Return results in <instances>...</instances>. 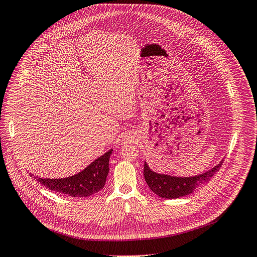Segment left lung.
Here are the masks:
<instances>
[{
  "mask_svg": "<svg viewBox=\"0 0 257 257\" xmlns=\"http://www.w3.org/2000/svg\"><path fill=\"white\" fill-rule=\"evenodd\" d=\"M222 162L223 160L207 172L193 177H176L159 174L151 170L147 162H145L144 177L149 188L156 195L165 199H177L192 194L197 187L210 181L215 173L221 167Z\"/></svg>",
  "mask_w": 257,
  "mask_h": 257,
  "instance_id": "left-lung-1",
  "label": "left lung"
}]
</instances>
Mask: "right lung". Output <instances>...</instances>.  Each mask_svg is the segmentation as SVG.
<instances>
[{
	"label": "right lung",
	"mask_w": 257,
	"mask_h": 257,
	"mask_svg": "<svg viewBox=\"0 0 257 257\" xmlns=\"http://www.w3.org/2000/svg\"><path fill=\"white\" fill-rule=\"evenodd\" d=\"M113 149L108 150L99 158L82 169L80 173L60 179L39 178L31 174L34 179L50 191L72 197L85 198L99 192L106 183L109 174V160Z\"/></svg>",
	"instance_id": "add662e5"
}]
</instances>
